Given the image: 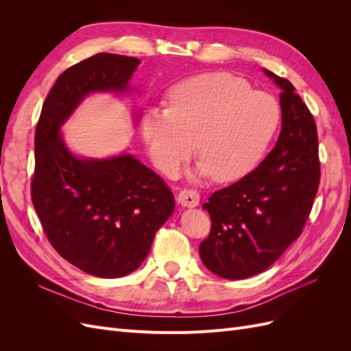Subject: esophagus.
Wrapping results in <instances>:
<instances>
[{
	"label": "esophagus",
	"instance_id": "1",
	"mask_svg": "<svg viewBox=\"0 0 351 351\" xmlns=\"http://www.w3.org/2000/svg\"><path fill=\"white\" fill-rule=\"evenodd\" d=\"M178 204L182 206H187V208H195L199 205L200 196L197 193V190L195 189H184L182 192L178 193Z\"/></svg>",
	"mask_w": 351,
	"mask_h": 351
}]
</instances>
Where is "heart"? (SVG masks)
Instances as JSON below:
<instances>
[{
  "instance_id": "heart-1",
  "label": "heart",
  "mask_w": 351,
  "mask_h": 351,
  "mask_svg": "<svg viewBox=\"0 0 351 351\" xmlns=\"http://www.w3.org/2000/svg\"><path fill=\"white\" fill-rule=\"evenodd\" d=\"M281 121L278 102L249 82L217 71L180 82L168 92V110L147 111L142 134L155 164L168 176L196 151L200 174L236 182L258 167Z\"/></svg>"
}]
</instances>
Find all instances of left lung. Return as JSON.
I'll return each instance as SVG.
<instances>
[{"label": "left lung", "mask_w": 351, "mask_h": 351, "mask_svg": "<svg viewBox=\"0 0 351 351\" xmlns=\"http://www.w3.org/2000/svg\"><path fill=\"white\" fill-rule=\"evenodd\" d=\"M281 88V133L247 176L217 190L204 208L209 236L200 243L205 267L227 280L263 272L302 234L321 180L313 115L293 84L265 70Z\"/></svg>", "instance_id": "8db88e82"}]
</instances>
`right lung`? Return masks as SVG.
Here are the masks:
<instances>
[{
  "label": "right lung",
  "mask_w": 351,
  "mask_h": 351,
  "mask_svg": "<svg viewBox=\"0 0 351 351\" xmlns=\"http://www.w3.org/2000/svg\"><path fill=\"white\" fill-rule=\"evenodd\" d=\"M139 62L101 52L69 67L42 105L35 132L30 195L42 228L60 256L101 278L124 277L141 267L173 214L174 196L132 155L76 158L60 127L88 93L129 89Z\"/></svg>",
  "instance_id": "add662e5"
}]
</instances>
